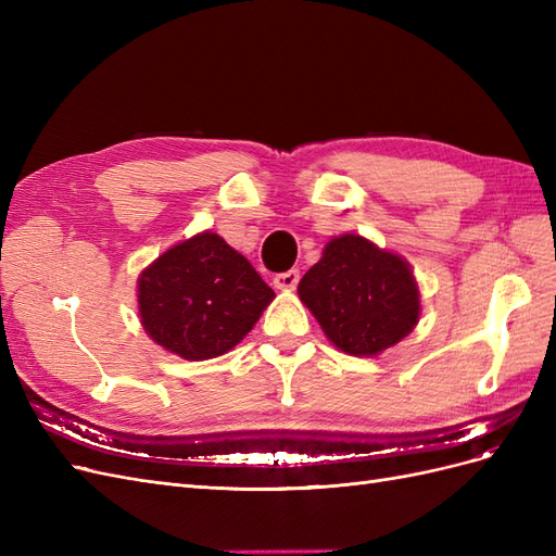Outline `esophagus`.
<instances>
[{
  "label": "esophagus",
  "mask_w": 556,
  "mask_h": 556,
  "mask_svg": "<svg viewBox=\"0 0 556 556\" xmlns=\"http://www.w3.org/2000/svg\"><path fill=\"white\" fill-rule=\"evenodd\" d=\"M296 282H299V271H296V268H290V271H282V274H278L274 278V285H276L278 290H294Z\"/></svg>",
  "instance_id": "esophagus-1"
}]
</instances>
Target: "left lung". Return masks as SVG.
<instances>
[{"mask_svg": "<svg viewBox=\"0 0 556 556\" xmlns=\"http://www.w3.org/2000/svg\"><path fill=\"white\" fill-rule=\"evenodd\" d=\"M299 296L348 355H378L417 325L419 294L408 264L345 233L299 282Z\"/></svg>", "mask_w": 556, "mask_h": 556, "instance_id": "obj_1", "label": "left lung"}]
</instances>
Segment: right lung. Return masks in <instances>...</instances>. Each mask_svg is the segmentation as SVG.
Segmentation results:
<instances>
[{
  "instance_id": "right-lung-1",
  "label": "right lung",
  "mask_w": 556,
  "mask_h": 556,
  "mask_svg": "<svg viewBox=\"0 0 556 556\" xmlns=\"http://www.w3.org/2000/svg\"><path fill=\"white\" fill-rule=\"evenodd\" d=\"M274 296L252 264L211 231L166 250L139 280L146 331L185 359L225 355Z\"/></svg>"
}]
</instances>
